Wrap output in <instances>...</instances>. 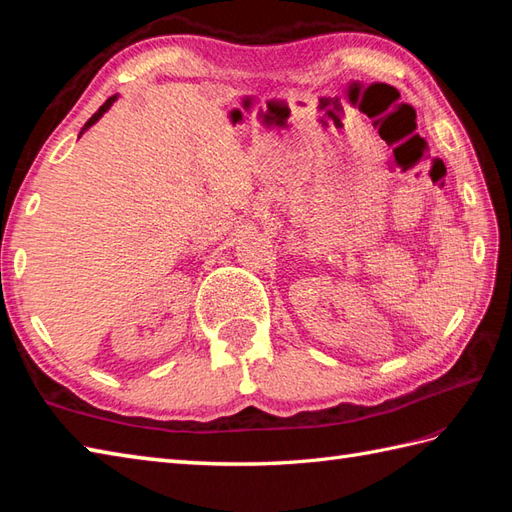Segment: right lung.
<instances>
[{"instance_id": "1", "label": "right lung", "mask_w": 512, "mask_h": 512, "mask_svg": "<svg viewBox=\"0 0 512 512\" xmlns=\"http://www.w3.org/2000/svg\"><path fill=\"white\" fill-rule=\"evenodd\" d=\"M116 99H118V96H116V94H114V96H110V99H107V101H105V103H103V105L99 107V112H96V114H94V116L90 118V121H88V123H85V127L81 129V134H83V132H85V129H88V127H92V125H94L96 121H99V118H101V116H103V114H105L107 110H110V107H112V103H114ZM81 134H79V136H81Z\"/></svg>"}]
</instances>
